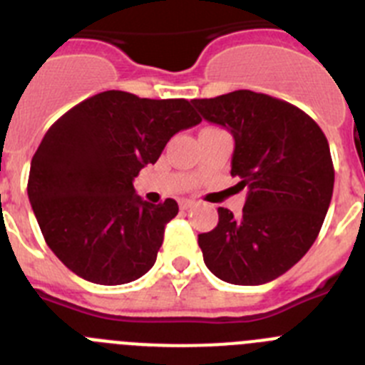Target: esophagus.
Segmentation results:
<instances>
[{"label":"esophagus","instance_id":"34e87169","mask_svg":"<svg viewBox=\"0 0 365 365\" xmlns=\"http://www.w3.org/2000/svg\"><path fill=\"white\" fill-rule=\"evenodd\" d=\"M195 205H197V202H195V200H192V199H182L179 202L180 210H190V208H193Z\"/></svg>","mask_w":365,"mask_h":365}]
</instances>
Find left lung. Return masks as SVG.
Here are the masks:
<instances>
[{
	"mask_svg": "<svg viewBox=\"0 0 365 365\" xmlns=\"http://www.w3.org/2000/svg\"><path fill=\"white\" fill-rule=\"evenodd\" d=\"M192 103L230 130L232 175L248 190L239 217L219 208L215 228L199 235L205 264L237 286L272 282L306 255L326 219L335 185L326 135L300 108L252 90Z\"/></svg>",
	"mask_w": 365,
	"mask_h": 365,
	"instance_id": "left-lung-1",
	"label": "left lung"
}]
</instances>
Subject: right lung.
Returning a JSON list of instances; mask_svg holds the SVG:
<instances>
[{
  "instance_id": "add662e5",
  "label": "right lung",
  "mask_w": 365,
  "mask_h": 365,
  "mask_svg": "<svg viewBox=\"0 0 365 365\" xmlns=\"http://www.w3.org/2000/svg\"><path fill=\"white\" fill-rule=\"evenodd\" d=\"M202 121L186 99L106 90L61 115L32 157L29 200L48 248L70 272L103 286L155 264L173 199L146 202L133 179L177 132Z\"/></svg>"
}]
</instances>
